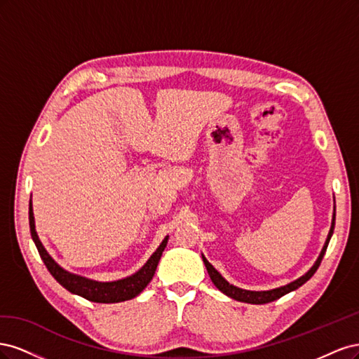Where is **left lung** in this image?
Segmentation results:
<instances>
[{"mask_svg":"<svg viewBox=\"0 0 359 359\" xmlns=\"http://www.w3.org/2000/svg\"><path fill=\"white\" fill-rule=\"evenodd\" d=\"M334 226H335V206H334V215H332V223H331V229L328 232V236H327V241H325L323 247H322V252L320 255L318 256L316 262L313 264V266L307 271L306 274L301 276L299 278L290 281V283L285 285V286H280V287H276V289H271V290H247V289H241V287H236L233 285H231L229 281H227L219 271H217L208 260H206V257L202 255V260L203 264L206 266V271H208L210 274V278L214 283V286L219 289L220 292H223L224 295H227L229 298H233L236 301H241V302H247V304H266V302H271V301H276L278 298H281L283 295H286V293L292 292V290H297L299 286H302L306 281H309L313 274L316 273L320 262H322V257L325 255V252H327V247L330 244V240L331 236L334 233Z\"/></svg>","mask_w":359,"mask_h":359,"instance_id":"left-lung-1","label":"left lung"}]
</instances>
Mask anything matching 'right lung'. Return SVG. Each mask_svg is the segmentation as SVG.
Listing matches in <instances>:
<instances>
[{
	"label": "right lung",
	"instance_id": "1",
	"mask_svg": "<svg viewBox=\"0 0 359 359\" xmlns=\"http://www.w3.org/2000/svg\"><path fill=\"white\" fill-rule=\"evenodd\" d=\"M29 232L31 238L34 241L39 255L41 257L43 262H45L46 268L49 269V273L52 277L55 278L58 283L66 287L69 292L74 293V295H79L85 299L93 301V302H103V304H112V302H123L128 301L135 297H137L140 292H142L151 280L154 277V273L158 265V260L165 252V248L168 245L169 236H165V240L160 243L156 252L149 256V259L145 262V265L137 269L135 274L114 280V281H97L93 278H86L83 276L73 274L70 271L64 269L61 265L55 262L45 245L41 244L40 238L36 231V222H34V212H32V202L29 201Z\"/></svg>",
	"mask_w": 359,
	"mask_h": 359
}]
</instances>
